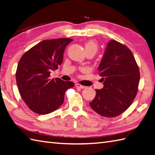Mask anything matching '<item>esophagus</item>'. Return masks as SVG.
Wrapping results in <instances>:
<instances>
[{
    "instance_id": "34e87169",
    "label": "esophagus",
    "mask_w": 155,
    "mask_h": 155,
    "mask_svg": "<svg viewBox=\"0 0 155 155\" xmlns=\"http://www.w3.org/2000/svg\"><path fill=\"white\" fill-rule=\"evenodd\" d=\"M75 87H78V88H80V89H84L86 87L84 86V85H82L81 84H75Z\"/></svg>"
}]
</instances>
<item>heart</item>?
<instances>
[{"label": "heart", "mask_w": 155, "mask_h": 155, "mask_svg": "<svg viewBox=\"0 0 155 155\" xmlns=\"http://www.w3.org/2000/svg\"><path fill=\"white\" fill-rule=\"evenodd\" d=\"M84 48L85 50L86 51H94L95 53L97 52L98 50V46L97 44L96 43L94 40H89L84 44Z\"/></svg>", "instance_id": "obj_1"}]
</instances>
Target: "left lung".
Returning a JSON list of instances; mask_svg holds the SVG:
<instances>
[{
	"instance_id": "left-lung-1",
	"label": "left lung",
	"mask_w": 155,
	"mask_h": 155,
	"mask_svg": "<svg viewBox=\"0 0 155 155\" xmlns=\"http://www.w3.org/2000/svg\"><path fill=\"white\" fill-rule=\"evenodd\" d=\"M104 87L95 89L91 107L105 117L121 114L135 98L140 72L135 58L127 46L111 40L107 44L98 68Z\"/></svg>"
}]
</instances>
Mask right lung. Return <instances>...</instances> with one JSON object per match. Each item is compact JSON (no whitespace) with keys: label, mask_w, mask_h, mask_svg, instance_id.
Listing matches in <instances>:
<instances>
[{"label":"right lung","mask_w":155,"mask_h":155,"mask_svg":"<svg viewBox=\"0 0 155 155\" xmlns=\"http://www.w3.org/2000/svg\"><path fill=\"white\" fill-rule=\"evenodd\" d=\"M73 40H43L22 55L16 72L19 93L28 108L40 115L48 114L63 104L65 92L74 84L60 78L51 79V71L62 63L64 51Z\"/></svg>","instance_id":"add662e5"}]
</instances>
